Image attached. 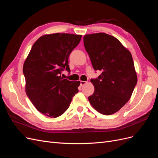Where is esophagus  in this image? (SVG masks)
Returning a JSON list of instances; mask_svg holds the SVG:
<instances>
[{"label":"esophagus","mask_w":158,"mask_h":158,"mask_svg":"<svg viewBox=\"0 0 158 158\" xmlns=\"http://www.w3.org/2000/svg\"><path fill=\"white\" fill-rule=\"evenodd\" d=\"M87 83L86 81H80V85L81 86H82V85H84V84H85Z\"/></svg>","instance_id":"1"}]
</instances>
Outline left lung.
I'll return each mask as SVG.
<instances>
[{
  "instance_id": "8db88e82",
  "label": "left lung",
  "mask_w": 158,
  "mask_h": 158,
  "mask_svg": "<svg viewBox=\"0 0 158 158\" xmlns=\"http://www.w3.org/2000/svg\"><path fill=\"white\" fill-rule=\"evenodd\" d=\"M84 45L94 69L102 72L91 79L95 90L88 97L89 103L99 113L112 114L128 102L137 83L131 52L105 33L85 35Z\"/></svg>"
}]
</instances>
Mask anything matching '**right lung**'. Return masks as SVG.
Masks as SVG:
<instances>
[{"mask_svg": "<svg viewBox=\"0 0 158 158\" xmlns=\"http://www.w3.org/2000/svg\"><path fill=\"white\" fill-rule=\"evenodd\" d=\"M81 37L59 33L43 35L33 45L23 64L27 97L47 117L63 114L78 92L80 81H69L60 74L65 69L70 73L69 57Z\"/></svg>", "mask_w": 158, "mask_h": 158, "instance_id": "right-lung-1", "label": "right lung"}]
</instances>
